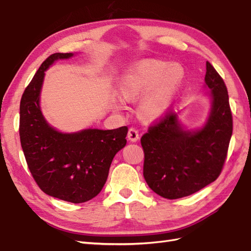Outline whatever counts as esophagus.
Listing matches in <instances>:
<instances>
[{"instance_id":"34e87169","label":"esophagus","mask_w":251,"mask_h":251,"mask_svg":"<svg viewBox=\"0 0 251 251\" xmlns=\"http://www.w3.org/2000/svg\"><path fill=\"white\" fill-rule=\"evenodd\" d=\"M127 138L128 140H130L131 142H136L139 140V133L138 131L136 130V128L134 127H131L130 130H128V133H127Z\"/></svg>"}]
</instances>
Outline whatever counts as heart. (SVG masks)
Masks as SVG:
<instances>
[{
    "label": "heart",
    "mask_w": 251,
    "mask_h": 251,
    "mask_svg": "<svg viewBox=\"0 0 251 251\" xmlns=\"http://www.w3.org/2000/svg\"><path fill=\"white\" fill-rule=\"evenodd\" d=\"M182 79L178 66L156 59H143L128 67L119 80L118 92L126 100L141 96L139 112L149 120L157 119L169 109L175 92ZM116 108L124 107V100H114Z\"/></svg>",
    "instance_id": "heart-1"
}]
</instances>
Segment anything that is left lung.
<instances>
[{
    "label": "left lung",
    "mask_w": 251,
    "mask_h": 251,
    "mask_svg": "<svg viewBox=\"0 0 251 251\" xmlns=\"http://www.w3.org/2000/svg\"><path fill=\"white\" fill-rule=\"evenodd\" d=\"M205 88L210 100L201 127L188 130L170 112L141 137L143 176L150 188L166 199L186 197L214 182L222 171L232 134L228 92L206 62Z\"/></svg>",
    "instance_id": "8db88e82"
}]
</instances>
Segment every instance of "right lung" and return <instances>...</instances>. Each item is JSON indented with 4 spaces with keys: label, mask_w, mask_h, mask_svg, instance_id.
Wrapping results in <instances>:
<instances>
[{
    "label": "right lung",
    "mask_w": 251,
    "mask_h": 251,
    "mask_svg": "<svg viewBox=\"0 0 251 251\" xmlns=\"http://www.w3.org/2000/svg\"><path fill=\"white\" fill-rule=\"evenodd\" d=\"M73 56L54 53L39 68L21 100L20 138L30 173L42 191L82 203L100 193L114 156L126 147L127 127L64 133L49 125L40 104L45 72L56 60Z\"/></svg>",
    "instance_id": "right-lung-1"
}]
</instances>
